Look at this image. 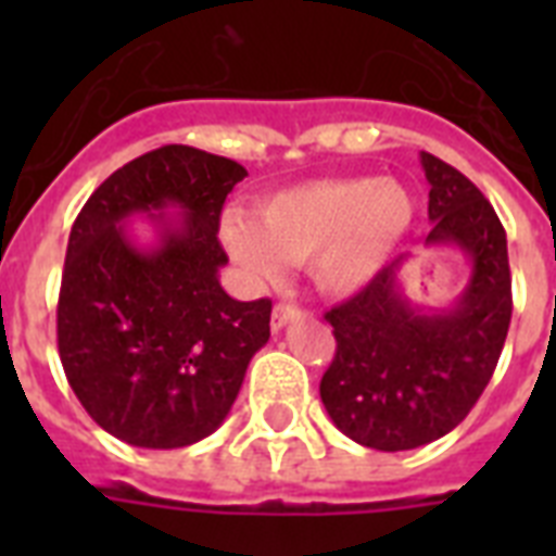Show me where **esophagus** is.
<instances>
[{
  "instance_id": "34e87169",
  "label": "esophagus",
  "mask_w": 556,
  "mask_h": 556,
  "mask_svg": "<svg viewBox=\"0 0 556 556\" xmlns=\"http://www.w3.org/2000/svg\"><path fill=\"white\" fill-rule=\"evenodd\" d=\"M303 308H296V305H288V303H279L277 308H274V314H270V329L274 331H282L288 326V323H294L303 317Z\"/></svg>"
}]
</instances>
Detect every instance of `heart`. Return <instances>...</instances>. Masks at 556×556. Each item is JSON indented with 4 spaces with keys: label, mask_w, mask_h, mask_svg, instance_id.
Masks as SVG:
<instances>
[{
    "label": "heart",
    "mask_w": 556,
    "mask_h": 556,
    "mask_svg": "<svg viewBox=\"0 0 556 556\" xmlns=\"http://www.w3.org/2000/svg\"><path fill=\"white\" fill-rule=\"evenodd\" d=\"M413 218V192L395 178H329L270 195L256 222L227 218L222 242L251 277L274 279L291 262L308 265L326 294H352L387 265Z\"/></svg>",
    "instance_id": "obj_1"
}]
</instances>
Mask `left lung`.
I'll use <instances>...</instances> for the list:
<instances>
[{"label":"left lung","mask_w":556,"mask_h":556,"mask_svg":"<svg viewBox=\"0 0 556 556\" xmlns=\"http://www.w3.org/2000/svg\"><path fill=\"white\" fill-rule=\"evenodd\" d=\"M421 167L432 222L424 244L465 253V291L447 308L409 303L404 253L326 314L338 352L320 380L323 406L343 435L387 453L430 444L465 421L496 369L514 308L508 239L491 201L430 152Z\"/></svg>","instance_id":"left-lung-1"}]
</instances>
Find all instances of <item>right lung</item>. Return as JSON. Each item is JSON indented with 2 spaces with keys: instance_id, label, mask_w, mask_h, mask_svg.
Instances as JSON below:
<instances>
[{
  "instance_id": "right-lung-1",
  "label": "right lung",
  "mask_w": 556,
  "mask_h": 556,
  "mask_svg": "<svg viewBox=\"0 0 556 556\" xmlns=\"http://www.w3.org/2000/svg\"><path fill=\"white\" fill-rule=\"evenodd\" d=\"M244 176L236 161L169 143L112 173L74 222L60 361L86 413L132 447L216 432L268 343L270 300L239 303L218 282V216ZM135 215L151 222L152 243L128 227Z\"/></svg>"
}]
</instances>
